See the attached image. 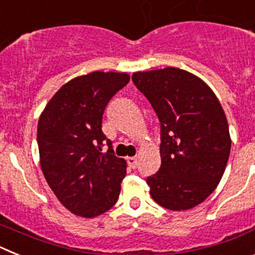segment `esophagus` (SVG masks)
<instances>
[{"mask_svg": "<svg viewBox=\"0 0 255 255\" xmlns=\"http://www.w3.org/2000/svg\"><path fill=\"white\" fill-rule=\"evenodd\" d=\"M126 161H128V164H129L130 168H135L138 166V159L135 158V157H129Z\"/></svg>", "mask_w": 255, "mask_h": 255, "instance_id": "obj_1", "label": "esophagus"}]
</instances>
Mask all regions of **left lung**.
<instances>
[{"label":"left lung","instance_id":"8db88e82","mask_svg":"<svg viewBox=\"0 0 255 255\" xmlns=\"http://www.w3.org/2000/svg\"><path fill=\"white\" fill-rule=\"evenodd\" d=\"M131 79L161 123V167L147 179L150 195L170 211L194 208L217 188L229 161L224 108L207 83L186 70L136 71Z\"/></svg>","mask_w":255,"mask_h":255}]
</instances>
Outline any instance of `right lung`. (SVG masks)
<instances>
[{
	"mask_svg": "<svg viewBox=\"0 0 255 255\" xmlns=\"http://www.w3.org/2000/svg\"><path fill=\"white\" fill-rule=\"evenodd\" d=\"M130 80L128 73L93 71L71 79L52 97L38 121L42 172L51 190L71 213L93 218L119 199L126 161L115 157L102 131L112 97ZM109 150L102 153L103 144Z\"/></svg>",
	"mask_w": 255,
	"mask_h": 255,
	"instance_id": "1",
	"label": "right lung"
}]
</instances>
